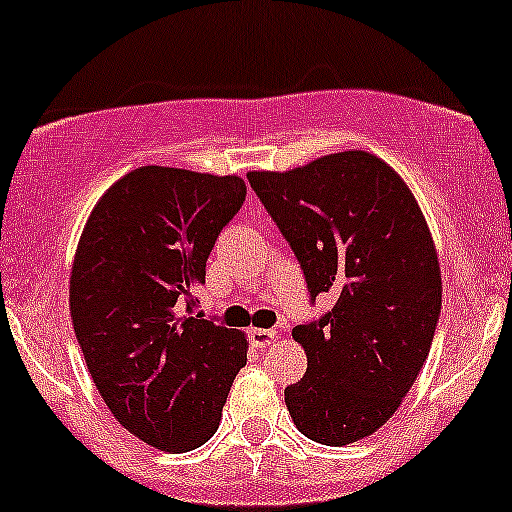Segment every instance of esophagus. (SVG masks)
<instances>
[{"label":"esophagus","instance_id":"esophagus-1","mask_svg":"<svg viewBox=\"0 0 512 512\" xmlns=\"http://www.w3.org/2000/svg\"><path fill=\"white\" fill-rule=\"evenodd\" d=\"M275 339H277L275 329H262V327H252V329H250V342H252V347L265 349V347H270V344L275 342Z\"/></svg>","mask_w":512,"mask_h":512}]
</instances>
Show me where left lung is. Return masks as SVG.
<instances>
[{
  "instance_id": "1",
  "label": "left lung",
  "mask_w": 512,
  "mask_h": 512,
  "mask_svg": "<svg viewBox=\"0 0 512 512\" xmlns=\"http://www.w3.org/2000/svg\"><path fill=\"white\" fill-rule=\"evenodd\" d=\"M247 180L312 297H334L319 322L292 329L307 354V374L285 389L294 426L324 446L361 441L396 414L431 352L441 267L426 218L404 178L366 151Z\"/></svg>"
}]
</instances>
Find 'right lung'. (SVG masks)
Masks as SVG:
<instances>
[{
    "instance_id": "right-lung-1",
    "label": "right lung",
    "mask_w": 512,
    "mask_h": 512,
    "mask_svg": "<svg viewBox=\"0 0 512 512\" xmlns=\"http://www.w3.org/2000/svg\"><path fill=\"white\" fill-rule=\"evenodd\" d=\"M240 175L143 165L98 198L69 277L74 332L98 394L148 446L185 453L220 426L247 337L198 314L195 289L242 208Z\"/></svg>"
}]
</instances>
